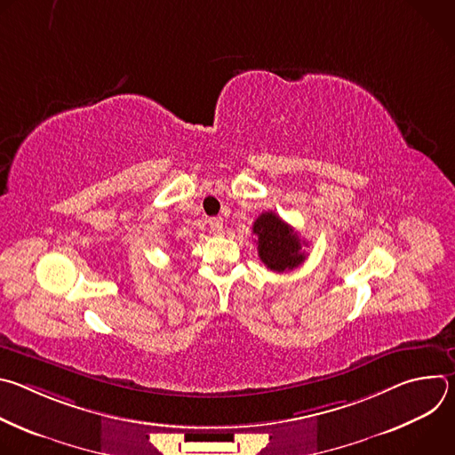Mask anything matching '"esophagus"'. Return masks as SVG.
<instances>
[{
	"mask_svg": "<svg viewBox=\"0 0 455 455\" xmlns=\"http://www.w3.org/2000/svg\"><path fill=\"white\" fill-rule=\"evenodd\" d=\"M209 227L214 234H221L223 232V220L221 218H211L209 220Z\"/></svg>",
	"mask_w": 455,
	"mask_h": 455,
	"instance_id": "1",
	"label": "esophagus"
}]
</instances>
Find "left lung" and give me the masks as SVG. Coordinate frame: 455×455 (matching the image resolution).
Segmentation results:
<instances>
[{
    "label": "left lung",
    "mask_w": 455,
    "mask_h": 455,
    "mask_svg": "<svg viewBox=\"0 0 455 455\" xmlns=\"http://www.w3.org/2000/svg\"><path fill=\"white\" fill-rule=\"evenodd\" d=\"M251 230L257 235L259 257L267 268L281 274L304 263L302 246L306 243L275 212H263L253 221Z\"/></svg>",
    "instance_id": "left-lung-1"
}]
</instances>
